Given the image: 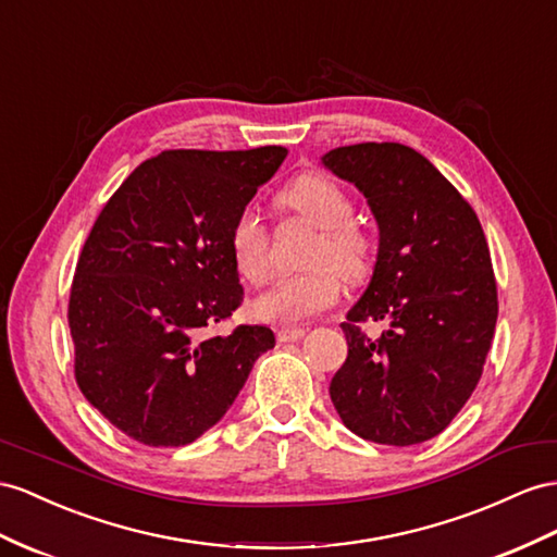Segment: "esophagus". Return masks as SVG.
I'll list each match as a JSON object with an SVG mask.
<instances>
[{"mask_svg":"<svg viewBox=\"0 0 557 557\" xmlns=\"http://www.w3.org/2000/svg\"><path fill=\"white\" fill-rule=\"evenodd\" d=\"M306 336L304 326H284V330L277 332V341L282 344H292V341H301Z\"/></svg>","mask_w":557,"mask_h":557,"instance_id":"esophagus-1","label":"esophagus"}]
</instances>
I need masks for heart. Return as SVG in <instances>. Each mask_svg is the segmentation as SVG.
I'll list each match as a JSON object with an SVG mask.
<instances>
[{"mask_svg": "<svg viewBox=\"0 0 557 557\" xmlns=\"http://www.w3.org/2000/svg\"><path fill=\"white\" fill-rule=\"evenodd\" d=\"M280 207L320 231L308 256L312 270L277 280L256 298L251 312L263 322L292 326L338 301L341 282L336 272L346 282H358L367 275L372 265V239L352 221L355 202L344 185L315 171L296 176L280 193ZM231 253L242 280L249 284L265 282L270 273V233L256 209L247 207L235 216Z\"/></svg>", "mask_w": 557, "mask_h": 557, "instance_id": "obj_1", "label": "heart"}]
</instances>
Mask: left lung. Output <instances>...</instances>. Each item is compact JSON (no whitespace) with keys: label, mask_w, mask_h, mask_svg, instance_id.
Returning <instances> with one entry per match:
<instances>
[{"label":"left lung","mask_w":557,"mask_h":557,"mask_svg":"<svg viewBox=\"0 0 557 557\" xmlns=\"http://www.w3.org/2000/svg\"><path fill=\"white\" fill-rule=\"evenodd\" d=\"M322 162L364 193L379 259L341 330L348 358L330 383L341 421L362 440L409 447L440 435L473 395L498 315L478 213L417 150L358 143ZM389 322L379 339L359 324Z\"/></svg>","instance_id":"1"}]
</instances>
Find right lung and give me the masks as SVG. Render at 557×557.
<instances>
[{
  "label": "right lung",
  "mask_w": 557,
  "mask_h": 557,
  "mask_svg": "<svg viewBox=\"0 0 557 557\" xmlns=\"http://www.w3.org/2000/svg\"><path fill=\"white\" fill-rule=\"evenodd\" d=\"M287 148L164 150L136 166L84 242L67 324L84 397L148 447L190 445L219 423L273 330L231 320L245 301L231 227Z\"/></svg>",
  "instance_id": "add662e5"
}]
</instances>
